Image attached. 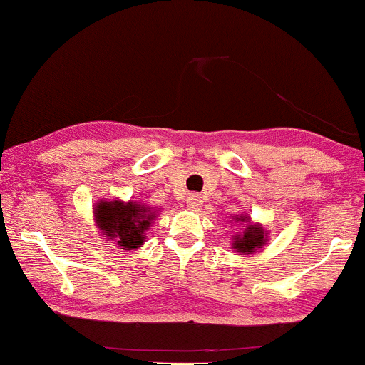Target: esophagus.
<instances>
[{"mask_svg": "<svg viewBox=\"0 0 365 365\" xmlns=\"http://www.w3.org/2000/svg\"><path fill=\"white\" fill-rule=\"evenodd\" d=\"M200 206H202V197H200L199 194H188L187 197V207L190 209H199Z\"/></svg>", "mask_w": 365, "mask_h": 365, "instance_id": "1", "label": "esophagus"}]
</instances>
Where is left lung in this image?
<instances>
[{
  "mask_svg": "<svg viewBox=\"0 0 365 365\" xmlns=\"http://www.w3.org/2000/svg\"><path fill=\"white\" fill-rule=\"evenodd\" d=\"M237 220L245 221V216L237 217ZM245 223H249V221H245ZM264 242H266V238H264L262 228H259V226H247L244 235H238L235 238L233 249H237V252L242 254H252L255 250L261 249Z\"/></svg>",
  "mask_w": 365,
  "mask_h": 365,
  "instance_id": "8db88e82",
  "label": "left lung"
}]
</instances>
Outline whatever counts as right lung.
<instances>
[{"instance_id": "1", "label": "right lung", "mask_w": 365, "mask_h": 365, "mask_svg": "<svg viewBox=\"0 0 365 365\" xmlns=\"http://www.w3.org/2000/svg\"><path fill=\"white\" fill-rule=\"evenodd\" d=\"M96 221L103 233L123 249H137L144 244V232L154 220L149 207H140L139 204L99 202L96 207Z\"/></svg>"}]
</instances>
